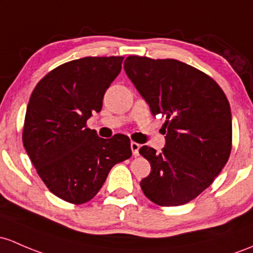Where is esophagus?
I'll use <instances>...</instances> for the list:
<instances>
[{
	"label": "esophagus",
	"instance_id": "1",
	"mask_svg": "<svg viewBox=\"0 0 253 253\" xmlns=\"http://www.w3.org/2000/svg\"><path fill=\"white\" fill-rule=\"evenodd\" d=\"M139 148H140V144H138V143L135 142H131V149L134 156L139 155Z\"/></svg>",
	"mask_w": 253,
	"mask_h": 253
}]
</instances>
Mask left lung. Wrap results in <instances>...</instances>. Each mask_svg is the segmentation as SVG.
I'll use <instances>...</instances> for the list:
<instances>
[{"label":"left lung","instance_id":"1","mask_svg":"<svg viewBox=\"0 0 253 253\" xmlns=\"http://www.w3.org/2000/svg\"><path fill=\"white\" fill-rule=\"evenodd\" d=\"M124 68L151 114L166 118L161 153L147 145L139 149L151 166L140 188L160 206L189 203L212 184L229 159V102L209 75L179 60L129 55Z\"/></svg>","mask_w":253,"mask_h":253}]
</instances>
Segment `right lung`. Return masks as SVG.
I'll return each mask as SVG.
<instances>
[{
    "mask_svg": "<svg viewBox=\"0 0 253 253\" xmlns=\"http://www.w3.org/2000/svg\"><path fill=\"white\" fill-rule=\"evenodd\" d=\"M124 57H86L62 64L37 84L26 108L23 144L37 173L58 198L84 204L110 169L131 158L129 138L98 137L86 126L121 71Z\"/></svg>",
    "mask_w": 253,
    "mask_h": 253,
    "instance_id": "add662e5",
    "label": "right lung"
}]
</instances>
